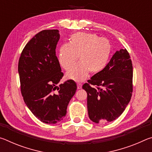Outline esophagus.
<instances>
[{
	"label": "esophagus",
	"mask_w": 152,
	"mask_h": 152,
	"mask_svg": "<svg viewBox=\"0 0 152 152\" xmlns=\"http://www.w3.org/2000/svg\"><path fill=\"white\" fill-rule=\"evenodd\" d=\"M77 88H78V89H81L82 88V84H80V83L77 84Z\"/></svg>",
	"instance_id": "obj_1"
}]
</instances>
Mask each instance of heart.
<instances>
[{"label":"heart","instance_id":"1","mask_svg":"<svg viewBox=\"0 0 152 152\" xmlns=\"http://www.w3.org/2000/svg\"><path fill=\"white\" fill-rule=\"evenodd\" d=\"M111 52V45L106 39L94 33H78L70 36L68 44L59 49L58 60L61 68H70L79 58V64L66 74L69 80L82 82L91 74L101 72L107 66Z\"/></svg>","mask_w":152,"mask_h":152}]
</instances>
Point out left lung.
<instances>
[{
    "instance_id": "left-lung-1",
    "label": "left lung",
    "mask_w": 152,
    "mask_h": 152,
    "mask_svg": "<svg viewBox=\"0 0 152 152\" xmlns=\"http://www.w3.org/2000/svg\"><path fill=\"white\" fill-rule=\"evenodd\" d=\"M133 66L126 49L117 51L101 72L84 84L90 119L107 123L117 119L129 102L133 92Z\"/></svg>"
}]
</instances>
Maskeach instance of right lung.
<instances>
[{
	"mask_svg": "<svg viewBox=\"0 0 152 152\" xmlns=\"http://www.w3.org/2000/svg\"><path fill=\"white\" fill-rule=\"evenodd\" d=\"M59 39L57 29L38 33L25 45L18 65L25 103L38 119L49 124L64 119L77 89L72 80L58 85L64 76L56 55Z\"/></svg>",
	"mask_w": 152,
	"mask_h": 152,
	"instance_id": "obj_1",
	"label": "right lung"
}]
</instances>
